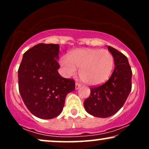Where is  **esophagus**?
<instances>
[{"label":"esophagus","mask_w":149,"mask_h":149,"mask_svg":"<svg viewBox=\"0 0 149 149\" xmlns=\"http://www.w3.org/2000/svg\"><path fill=\"white\" fill-rule=\"evenodd\" d=\"M80 87H81V85L78 83H76V90H78Z\"/></svg>","instance_id":"obj_1"}]
</instances>
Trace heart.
Returning a JSON list of instances; mask_svg holds the SVG:
<instances>
[{
    "label": "heart",
    "instance_id": "obj_1",
    "mask_svg": "<svg viewBox=\"0 0 149 149\" xmlns=\"http://www.w3.org/2000/svg\"><path fill=\"white\" fill-rule=\"evenodd\" d=\"M60 64L66 76H73L76 69H79L82 81L90 85H97L109 79L113 68L114 59L107 49L85 48L73 50L69 58L62 57Z\"/></svg>",
    "mask_w": 149,
    "mask_h": 149
}]
</instances>
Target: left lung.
<instances>
[{"label":"left lung","mask_w":149,"mask_h":149,"mask_svg":"<svg viewBox=\"0 0 149 149\" xmlns=\"http://www.w3.org/2000/svg\"><path fill=\"white\" fill-rule=\"evenodd\" d=\"M108 49L113 57V72L103 85L90 88V97L84 102L86 111L98 118L116 113L124 105L132 89V72L127 58L111 46H108Z\"/></svg>","instance_id":"8db88e82"}]
</instances>
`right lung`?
I'll return each instance as SVG.
<instances>
[{
    "instance_id": "1",
    "label": "right lung",
    "mask_w": 149,
    "mask_h": 149,
    "mask_svg": "<svg viewBox=\"0 0 149 149\" xmlns=\"http://www.w3.org/2000/svg\"><path fill=\"white\" fill-rule=\"evenodd\" d=\"M59 52L58 44L39 43L24 54L19 67V93L27 109L39 118L59 116L67 94L76 88L74 80L58 72Z\"/></svg>"
}]
</instances>
